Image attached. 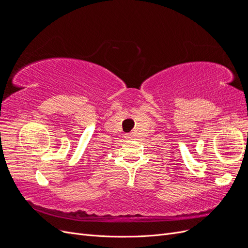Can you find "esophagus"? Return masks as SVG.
<instances>
[{
	"mask_svg": "<svg viewBox=\"0 0 248 248\" xmlns=\"http://www.w3.org/2000/svg\"><path fill=\"white\" fill-rule=\"evenodd\" d=\"M127 138H130V137H129V136H127Z\"/></svg>",
	"mask_w": 248,
	"mask_h": 248,
	"instance_id": "34e87169",
	"label": "esophagus"
}]
</instances>
